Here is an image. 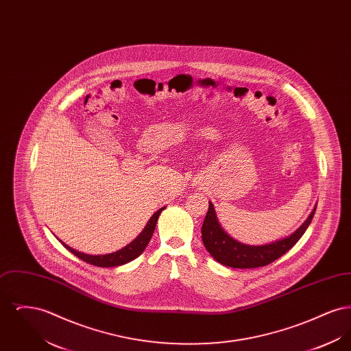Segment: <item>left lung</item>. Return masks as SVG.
<instances>
[{
    "instance_id": "left-lung-1",
    "label": "left lung",
    "mask_w": 351,
    "mask_h": 351,
    "mask_svg": "<svg viewBox=\"0 0 351 351\" xmlns=\"http://www.w3.org/2000/svg\"><path fill=\"white\" fill-rule=\"evenodd\" d=\"M317 205L311 212L299 229L288 237L266 245H246L226 233L218 222L213 204L209 201V209L201 228V238L205 249L218 263L232 268H256L267 266L291 250L305 233L312 222Z\"/></svg>"
}]
</instances>
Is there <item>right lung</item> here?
I'll list each match as a JSON object with an SVG mask.
<instances>
[{"label": "right lung", "instance_id": "right-lung-1", "mask_svg": "<svg viewBox=\"0 0 351 351\" xmlns=\"http://www.w3.org/2000/svg\"><path fill=\"white\" fill-rule=\"evenodd\" d=\"M166 208H160L159 210H156L152 216H151L147 225L145 226V229L141 232V234L133 239L129 245H126L125 247H122L121 250L110 252V254H104V255H89V254H84L82 251L75 250L72 247H69L64 242H62V245L71 251L73 255H76L77 258H80L84 262L93 265V266H99V267H117L122 266L125 263H129L134 261L135 258H138L143 250L146 249V246L150 242L152 233L155 230L156 226V221L159 218V215L165 210Z\"/></svg>", "mask_w": 351, "mask_h": 351}]
</instances>
